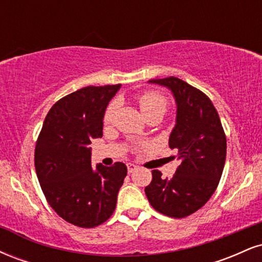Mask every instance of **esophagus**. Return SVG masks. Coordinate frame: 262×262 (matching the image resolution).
Instances as JSON below:
<instances>
[{
  "label": "esophagus",
  "mask_w": 262,
  "mask_h": 262,
  "mask_svg": "<svg viewBox=\"0 0 262 262\" xmlns=\"http://www.w3.org/2000/svg\"><path fill=\"white\" fill-rule=\"evenodd\" d=\"M127 169H128V172H129V173L134 172V171L137 170V165L130 164V162H129V164H127Z\"/></svg>",
  "instance_id": "obj_1"
}]
</instances>
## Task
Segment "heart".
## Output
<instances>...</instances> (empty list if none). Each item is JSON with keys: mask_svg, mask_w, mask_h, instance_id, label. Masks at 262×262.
I'll list each match as a JSON object with an SVG mask.
<instances>
[{"mask_svg": "<svg viewBox=\"0 0 262 262\" xmlns=\"http://www.w3.org/2000/svg\"><path fill=\"white\" fill-rule=\"evenodd\" d=\"M138 103H139L141 112L144 113V116H145L146 118L155 116V114H159V116L162 117L166 113L167 108H169V100L166 98V96H164L159 91H154V90L145 91L141 93V95H139V97H138ZM118 110L119 101H111L103 114V121L106 124H111V123L114 121Z\"/></svg>", "mask_w": 262, "mask_h": 262, "instance_id": "heart-1", "label": "heart"}]
</instances>
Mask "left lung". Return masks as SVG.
Listing matches in <instances>:
<instances>
[{
	"instance_id": "8db88e82",
	"label": "left lung",
	"mask_w": 262,
	"mask_h": 262,
	"mask_svg": "<svg viewBox=\"0 0 262 262\" xmlns=\"http://www.w3.org/2000/svg\"><path fill=\"white\" fill-rule=\"evenodd\" d=\"M169 87L177 104L176 125L169 146L179 161L172 179L152 170L145 187L149 203L171 218H185L209 201L217 188L227 156V137L219 114L208 96L175 76L150 80Z\"/></svg>"
}]
</instances>
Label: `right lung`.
Instances as JSON below:
<instances>
[{"label": "right lung", "mask_w": 262, "mask_h": 262, "mask_svg": "<svg viewBox=\"0 0 262 262\" xmlns=\"http://www.w3.org/2000/svg\"><path fill=\"white\" fill-rule=\"evenodd\" d=\"M118 85L87 86L50 108L35 143L34 165L41 191L64 221L95 228L113 214L127 166H91L92 139L102 137L103 114Z\"/></svg>", "instance_id": "1"}]
</instances>
